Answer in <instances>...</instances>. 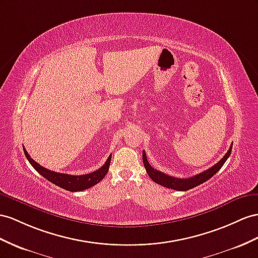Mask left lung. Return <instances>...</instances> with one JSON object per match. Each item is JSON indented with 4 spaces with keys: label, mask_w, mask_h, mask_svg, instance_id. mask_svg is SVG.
<instances>
[{
    "label": "left lung",
    "mask_w": 258,
    "mask_h": 258,
    "mask_svg": "<svg viewBox=\"0 0 258 258\" xmlns=\"http://www.w3.org/2000/svg\"><path fill=\"white\" fill-rule=\"evenodd\" d=\"M232 146L233 144H231V146L229 148V150L227 151V154L223 156L222 159L220 161H218L215 166L211 167L210 169L204 171L202 173H198L192 177H187V179H179V177H174L168 175L166 173H162L160 171H158L156 169H154L153 167L150 166L147 157H146V153L145 150H143V162L145 169H146V172L149 175V177L153 180L155 183L160 184V185L168 187L171 189H175V190H188L193 187H196L198 185H201L204 182L208 181L210 177H213L218 171L221 169V167L224 164V162L227 161V159L229 158V156L231 155V150H232Z\"/></svg>",
    "instance_id": "1"
}]
</instances>
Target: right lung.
<instances>
[{
    "mask_svg": "<svg viewBox=\"0 0 258 258\" xmlns=\"http://www.w3.org/2000/svg\"><path fill=\"white\" fill-rule=\"evenodd\" d=\"M24 153L26 158H27L28 161L30 162L31 166L35 168L37 172L40 173L43 177H45V179L50 181L51 183L55 184L56 186H60L66 190H70V192H81V190L87 189L100 182L105 176V174L108 173L110 162H111V157H112L110 155L103 166L101 168H99L97 171H95V172L83 174V175H71V174L54 172V171L45 169L42 166H40L38 162H36L34 159H31L30 156L27 153V150L25 148H24Z\"/></svg>",
    "mask_w": 258,
    "mask_h": 258,
    "instance_id": "obj_1",
    "label": "right lung"
}]
</instances>
